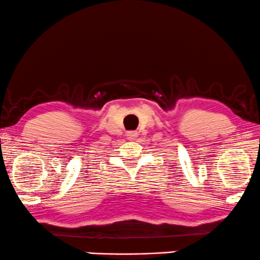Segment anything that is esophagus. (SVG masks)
<instances>
[{"instance_id":"34e87169","label":"esophagus","mask_w":260,"mask_h":260,"mask_svg":"<svg viewBox=\"0 0 260 260\" xmlns=\"http://www.w3.org/2000/svg\"><path fill=\"white\" fill-rule=\"evenodd\" d=\"M136 135H137L136 131H129V133L126 134L127 139H129V140H134V139H135V137H136Z\"/></svg>"}]
</instances>
